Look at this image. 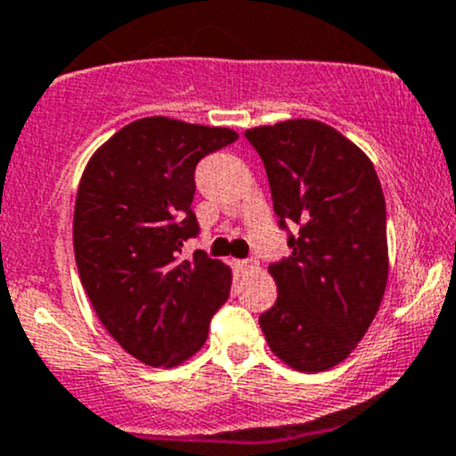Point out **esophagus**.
<instances>
[{
    "label": "esophagus",
    "mask_w": 456,
    "mask_h": 456,
    "mask_svg": "<svg viewBox=\"0 0 456 456\" xmlns=\"http://www.w3.org/2000/svg\"><path fill=\"white\" fill-rule=\"evenodd\" d=\"M236 266L240 268L242 273H248V271H253V268H257V262L256 260H238Z\"/></svg>",
    "instance_id": "obj_1"
}]
</instances>
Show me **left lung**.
Instances as JSON below:
<instances>
[{
	"instance_id": "left-lung-1",
	"label": "left lung",
	"mask_w": 456,
	"mask_h": 456,
	"mask_svg": "<svg viewBox=\"0 0 456 456\" xmlns=\"http://www.w3.org/2000/svg\"><path fill=\"white\" fill-rule=\"evenodd\" d=\"M244 137L265 161L277 224L292 251L268 266L277 301L260 314L262 332L286 365L325 371L365 337L385 295L380 181L361 148L316 119L251 128Z\"/></svg>"
}]
</instances>
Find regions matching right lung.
Masks as SVG:
<instances>
[{"instance_id": "right-lung-1", "label": "right lung", "mask_w": 456, "mask_h": 456, "mask_svg": "<svg viewBox=\"0 0 456 456\" xmlns=\"http://www.w3.org/2000/svg\"><path fill=\"white\" fill-rule=\"evenodd\" d=\"M238 140L232 128L143 118L91 157L74 209L80 281L107 332L137 361L175 367L203 347L232 271L196 248L194 170Z\"/></svg>"}]
</instances>
